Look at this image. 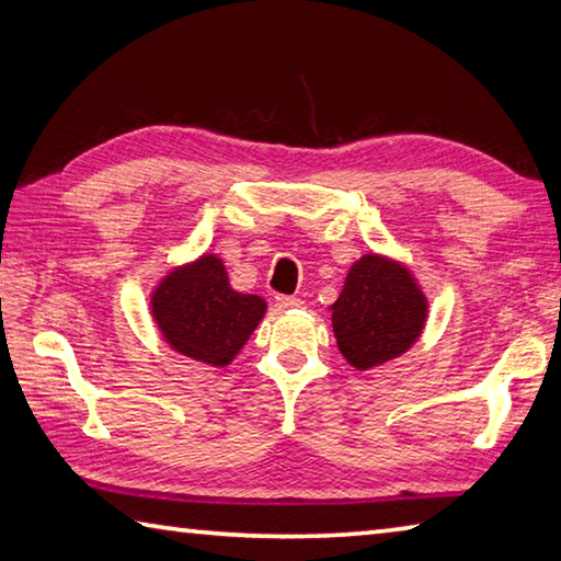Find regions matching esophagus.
Listing matches in <instances>:
<instances>
[{
  "mask_svg": "<svg viewBox=\"0 0 561 561\" xmlns=\"http://www.w3.org/2000/svg\"><path fill=\"white\" fill-rule=\"evenodd\" d=\"M301 299H297V297H277V307L279 309H284V311H289V309H301Z\"/></svg>",
  "mask_w": 561,
  "mask_h": 561,
  "instance_id": "34e87169",
  "label": "esophagus"
}]
</instances>
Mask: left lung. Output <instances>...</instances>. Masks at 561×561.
<instances>
[{
    "label": "left lung",
    "instance_id": "1",
    "mask_svg": "<svg viewBox=\"0 0 561 561\" xmlns=\"http://www.w3.org/2000/svg\"><path fill=\"white\" fill-rule=\"evenodd\" d=\"M329 309L343 358L355 370H370L400 358L420 341L430 299L404 262L365 252L351 264Z\"/></svg>",
    "mask_w": 561,
    "mask_h": 561
}]
</instances>
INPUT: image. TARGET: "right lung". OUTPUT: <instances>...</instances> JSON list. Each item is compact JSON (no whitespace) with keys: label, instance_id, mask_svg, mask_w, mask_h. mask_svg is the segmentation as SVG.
<instances>
[{"label":"right lung","instance_id":"add662e5","mask_svg":"<svg viewBox=\"0 0 561 561\" xmlns=\"http://www.w3.org/2000/svg\"><path fill=\"white\" fill-rule=\"evenodd\" d=\"M149 309L171 351L226 368L264 319L267 301L232 289L222 260L203 252L157 282Z\"/></svg>","mask_w":561,"mask_h":561}]
</instances>
